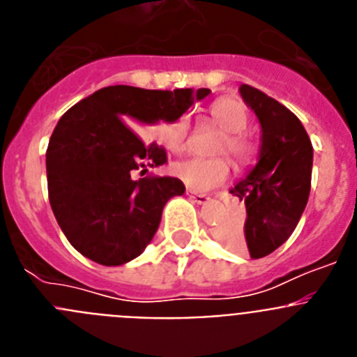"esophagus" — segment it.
I'll list each match as a JSON object with an SVG mask.
<instances>
[{
	"instance_id": "esophagus-1",
	"label": "esophagus",
	"mask_w": 357,
	"mask_h": 357,
	"mask_svg": "<svg viewBox=\"0 0 357 357\" xmlns=\"http://www.w3.org/2000/svg\"><path fill=\"white\" fill-rule=\"evenodd\" d=\"M188 197L191 198V200H193V202H197V204H200V206H204V204H207V202L211 200V198L206 197V195H197V193H193L191 189H188Z\"/></svg>"
}]
</instances>
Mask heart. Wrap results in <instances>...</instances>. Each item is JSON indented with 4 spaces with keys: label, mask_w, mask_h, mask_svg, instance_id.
<instances>
[{
    "label": "heart",
    "mask_w": 357,
    "mask_h": 357,
    "mask_svg": "<svg viewBox=\"0 0 357 357\" xmlns=\"http://www.w3.org/2000/svg\"><path fill=\"white\" fill-rule=\"evenodd\" d=\"M211 116L227 132L222 148H225L230 159L238 164L247 162L252 155V144L243 135V130L248 125V114L245 107L236 98H220L211 105ZM188 130L189 119L182 116L176 121L164 125L160 128V141L169 151L178 153L185 146ZM172 172L189 189L202 193V191H209V189L223 184L229 176V166L223 159H198V157H193V159L178 160V162L173 164Z\"/></svg>",
    "instance_id": "obj_1"
}]
</instances>
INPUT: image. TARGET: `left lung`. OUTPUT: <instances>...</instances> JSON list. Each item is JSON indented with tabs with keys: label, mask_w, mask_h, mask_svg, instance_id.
Segmentation results:
<instances>
[{
	"label": "left lung",
	"mask_w": 357,
	"mask_h": 357,
	"mask_svg": "<svg viewBox=\"0 0 357 357\" xmlns=\"http://www.w3.org/2000/svg\"><path fill=\"white\" fill-rule=\"evenodd\" d=\"M243 102L254 110L261 125L257 164L230 193L245 202L243 223H225L216 238L252 259L272 254L291 236L311 191L313 146L301 119L282 103L243 84Z\"/></svg>",
	"instance_id": "left-lung-1"
}]
</instances>
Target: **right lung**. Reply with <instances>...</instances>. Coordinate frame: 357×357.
I'll return each instance as SVG.
<instances>
[{
    "label": "right lung",
    "mask_w": 357,
    "mask_h": 357,
    "mask_svg": "<svg viewBox=\"0 0 357 357\" xmlns=\"http://www.w3.org/2000/svg\"><path fill=\"white\" fill-rule=\"evenodd\" d=\"M209 94V89L110 85L59 119L46 150L48 195L75 250L103 266H119L143 254L166 202L184 195L185 185L175 176L135 181L137 169L166 162V151L153 143L146 146L133 131L176 121Z\"/></svg>",
    "instance_id": "1"
}]
</instances>
